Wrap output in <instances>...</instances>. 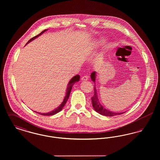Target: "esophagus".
Masks as SVG:
<instances>
[{
    "label": "esophagus",
    "instance_id": "34e87169",
    "mask_svg": "<svg viewBox=\"0 0 160 160\" xmlns=\"http://www.w3.org/2000/svg\"><path fill=\"white\" fill-rule=\"evenodd\" d=\"M88 79H89L88 76H84L82 77V81H86V80H88Z\"/></svg>",
    "mask_w": 160,
    "mask_h": 160
}]
</instances>
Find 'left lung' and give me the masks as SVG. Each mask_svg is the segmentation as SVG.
<instances>
[{"label":"left lung","instance_id":"1","mask_svg":"<svg viewBox=\"0 0 160 160\" xmlns=\"http://www.w3.org/2000/svg\"><path fill=\"white\" fill-rule=\"evenodd\" d=\"M96 77V72L95 71L92 72L91 74V78L92 80L95 83V77ZM94 95L91 98L92 103V106L94 108V110L100 114L106 116H114L118 114H121L124 113L125 112H121V113H116V112H112L111 111H109L107 110L106 108H104L101 103L99 102V99L98 98V95H97V92L95 88V86H94Z\"/></svg>","mask_w":160,"mask_h":160}]
</instances>
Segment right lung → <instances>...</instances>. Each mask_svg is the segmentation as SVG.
<instances>
[{
  "instance_id": "1",
  "label": "right lung",
  "mask_w": 160,
  "mask_h": 160,
  "mask_svg": "<svg viewBox=\"0 0 160 160\" xmlns=\"http://www.w3.org/2000/svg\"><path fill=\"white\" fill-rule=\"evenodd\" d=\"M47 31V29H46L44 31L41 32L39 34H38V35L33 37L32 38H31V39L26 43V44H28L29 42H30L32 41H33V39H35V38H37L39 36L41 35L44 32H45L46 31ZM80 80V76L79 75H76L74 77H73L71 80L69 82L67 86V92H66V94H65V98L63 99V102H62L61 105L58 107H57L56 109L53 110V111L50 112H48V113H38L39 114H41V115H44V116H51V115H54V114H56L58 113V112H59L60 111H61L62 110V108H63V107L65 106V104L67 103L68 99L69 97V95H70V93L71 91V89H72V88L73 86V85L74 84V83L76 82H77Z\"/></svg>"
}]
</instances>
